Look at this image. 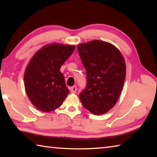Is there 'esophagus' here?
<instances>
[{
    "label": "esophagus",
    "mask_w": 157,
    "mask_h": 157,
    "mask_svg": "<svg viewBox=\"0 0 157 157\" xmlns=\"http://www.w3.org/2000/svg\"><path fill=\"white\" fill-rule=\"evenodd\" d=\"M77 89H78V88H77L76 86H71L70 88V91L72 93V94H75V93H76L77 91Z\"/></svg>",
    "instance_id": "1"
}]
</instances>
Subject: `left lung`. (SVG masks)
<instances>
[{"label": "left lung", "instance_id": "obj_1", "mask_svg": "<svg viewBox=\"0 0 157 157\" xmlns=\"http://www.w3.org/2000/svg\"><path fill=\"white\" fill-rule=\"evenodd\" d=\"M86 69V86L79 99L95 115L107 113L116 105L126 75L125 62L121 52L111 44L93 40L78 46Z\"/></svg>", "mask_w": 157, "mask_h": 157}]
</instances>
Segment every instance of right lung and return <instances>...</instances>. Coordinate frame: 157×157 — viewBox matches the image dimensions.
Returning a JSON list of instances; mask_svg holds the SVG:
<instances>
[{"label":"right lung","instance_id":"add662e5","mask_svg":"<svg viewBox=\"0 0 157 157\" xmlns=\"http://www.w3.org/2000/svg\"><path fill=\"white\" fill-rule=\"evenodd\" d=\"M75 46L49 44L37 51L25 68V91L39 110L49 112L62 105L69 94L60 68L72 55Z\"/></svg>","mask_w":157,"mask_h":157}]
</instances>
